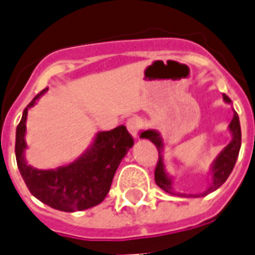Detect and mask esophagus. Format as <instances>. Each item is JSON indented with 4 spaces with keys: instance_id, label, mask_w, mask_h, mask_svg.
Wrapping results in <instances>:
<instances>
[{
    "instance_id": "esophagus-1",
    "label": "esophagus",
    "mask_w": 255,
    "mask_h": 255,
    "mask_svg": "<svg viewBox=\"0 0 255 255\" xmlns=\"http://www.w3.org/2000/svg\"><path fill=\"white\" fill-rule=\"evenodd\" d=\"M127 128L133 138H136V136H138L139 129H140V122H139L138 117H131V119H128Z\"/></svg>"
}]
</instances>
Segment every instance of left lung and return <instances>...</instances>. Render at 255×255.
<instances>
[{"label": "left lung", "instance_id": "obj_1", "mask_svg": "<svg viewBox=\"0 0 255 255\" xmlns=\"http://www.w3.org/2000/svg\"><path fill=\"white\" fill-rule=\"evenodd\" d=\"M223 100L227 104H231V100L225 94H223ZM230 132L232 135L231 142L224 149L220 151V154L216 157V160L212 164L210 168V176H212V182L209 184V187L206 191L201 192V194H184V192H177L173 188V182H172V177L166 173L165 165H164V160H162V153H164V140L161 138V135L158 131L155 129H146L140 132V138L142 139H149L153 143L155 144V147L158 150V162L155 166L154 172V179L157 186L162 188L164 191L172 195H177V197H205L208 195L209 192L216 191L217 188L224 184L225 180L228 179L231 175V172L235 166V162L238 160V155H239V150H241L242 144V132H241V124H239V117L238 113L234 111V117L231 120L230 126Z\"/></svg>", "mask_w": 255, "mask_h": 255}]
</instances>
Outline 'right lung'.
Instances as JSON below:
<instances>
[{
    "label": "right lung",
    "instance_id": "right-lung-1",
    "mask_svg": "<svg viewBox=\"0 0 255 255\" xmlns=\"http://www.w3.org/2000/svg\"><path fill=\"white\" fill-rule=\"evenodd\" d=\"M47 89L42 90L27 105L16 128V161L30 192L47 206L61 212H80L101 203L111 190L120 162L133 146V139L124 126L101 131L79 158L56 169H36L25 160V122L28 109Z\"/></svg>",
    "mask_w": 255,
    "mask_h": 255
}]
</instances>
